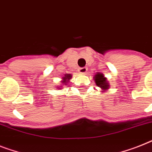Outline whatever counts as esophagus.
Wrapping results in <instances>:
<instances>
[{"label": "esophagus", "instance_id": "1", "mask_svg": "<svg viewBox=\"0 0 152 152\" xmlns=\"http://www.w3.org/2000/svg\"><path fill=\"white\" fill-rule=\"evenodd\" d=\"M87 67H80V68H79V72L81 74H85L87 72Z\"/></svg>", "mask_w": 152, "mask_h": 152}]
</instances>
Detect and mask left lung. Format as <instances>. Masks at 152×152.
<instances>
[{
    "label": "left lung",
    "mask_w": 152,
    "mask_h": 152,
    "mask_svg": "<svg viewBox=\"0 0 152 152\" xmlns=\"http://www.w3.org/2000/svg\"><path fill=\"white\" fill-rule=\"evenodd\" d=\"M94 80L96 81V84L100 87L102 90H107L110 88V84L108 82L106 77H104V75L101 73H97L94 76Z\"/></svg>",
    "instance_id": "obj_1"
}]
</instances>
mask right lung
<instances>
[{
	"instance_id": "1",
	"label": "right lung",
	"mask_w": 152,
	"mask_h": 152,
	"mask_svg": "<svg viewBox=\"0 0 152 152\" xmlns=\"http://www.w3.org/2000/svg\"><path fill=\"white\" fill-rule=\"evenodd\" d=\"M71 75H65V77H63V80H62V82L63 84H64V85H67V83L68 82V81H70V79L71 78Z\"/></svg>"
}]
</instances>
